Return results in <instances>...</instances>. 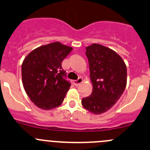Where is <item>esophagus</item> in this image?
<instances>
[{"label":"esophagus","instance_id":"1","mask_svg":"<svg viewBox=\"0 0 150 150\" xmlns=\"http://www.w3.org/2000/svg\"><path fill=\"white\" fill-rule=\"evenodd\" d=\"M82 82H83V78H78V79L76 80V81H74L73 83L74 84H75V86H79Z\"/></svg>","mask_w":150,"mask_h":150}]
</instances>
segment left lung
<instances>
[{
    "instance_id": "8db88e82",
    "label": "left lung",
    "mask_w": 150,
    "mask_h": 150,
    "mask_svg": "<svg viewBox=\"0 0 150 150\" xmlns=\"http://www.w3.org/2000/svg\"><path fill=\"white\" fill-rule=\"evenodd\" d=\"M93 90L82 99L83 106L94 114L111 108L122 96L127 85V67L115 51L99 44L86 47Z\"/></svg>"
}]
</instances>
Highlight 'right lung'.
Wrapping results in <instances>:
<instances>
[{
    "mask_svg": "<svg viewBox=\"0 0 150 150\" xmlns=\"http://www.w3.org/2000/svg\"><path fill=\"white\" fill-rule=\"evenodd\" d=\"M72 48L59 42L40 46L32 50L22 64L24 89L32 102L43 110L59 107L71 84L65 79L64 59Z\"/></svg>",
    "mask_w": 150,
    "mask_h": 150,
    "instance_id": "obj_1",
    "label": "right lung"
}]
</instances>
